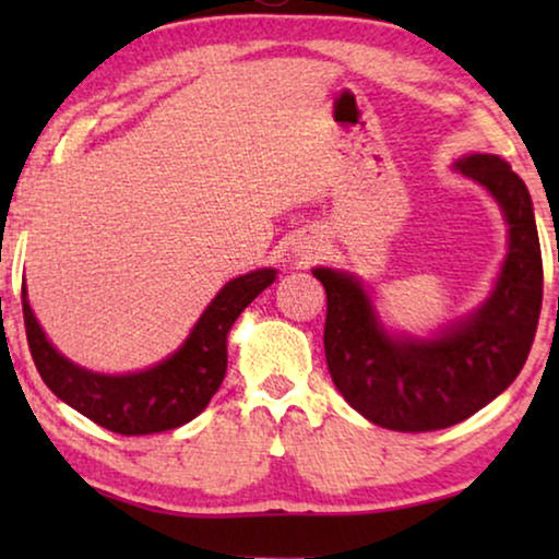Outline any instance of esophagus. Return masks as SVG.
<instances>
[{
	"label": "esophagus",
	"mask_w": 559,
	"mask_h": 559,
	"mask_svg": "<svg viewBox=\"0 0 559 559\" xmlns=\"http://www.w3.org/2000/svg\"><path fill=\"white\" fill-rule=\"evenodd\" d=\"M312 249H316V247H308V251H305V257H308V254H312Z\"/></svg>",
	"instance_id": "esophagus-1"
}]
</instances>
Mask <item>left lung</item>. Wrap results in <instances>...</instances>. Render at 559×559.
I'll return each mask as SVG.
<instances>
[{"label":"left lung","instance_id":"8db88e82","mask_svg":"<svg viewBox=\"0 0 559 559\" xmlns=\"http://www.w3.org/2000/svg\"><path fill=\"white\" fill-rule=\"evenodd\" d=\"M455 170L480 182L509 224L499 280L468 318L435 338L392 335L354 274L312 270L328 297L323 343L333 384L350 407L386 430L430 432L476 415L519 377L537 333L542 249L530 190L496 155L463 157Z\"/></svg>","mask_w":559,"mask_h":559}]
</instances>
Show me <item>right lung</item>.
<instances>
[{"label": "right lung", "instance_id": "add662e5", "mask_svg": "<svg viewBox=\"0 0 559 559\" xmlns=\"http://www.w3.org/2000/svg\"><path fill=\"white\" fill-rule=\"evenodd\" d=\"M274 277L277 270H257L226 282L173 356L152 369L119 377L88 371L58 354L33 316L22 282V316L29 354L50 392L91 423L119 435L175 430L209 407L226 377V335L234 320L272 285Z\"/></svg>", "mask_w": 559, "mask_h": 559}]
</instances>
